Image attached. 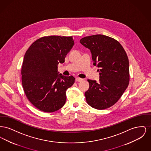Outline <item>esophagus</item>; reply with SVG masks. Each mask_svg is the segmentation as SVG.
Segmentation results:
<instances>
[{"label": "esophagus", "mask_w": 151, "mask_h": 151, "mask_svg": "<svg viewBox=\"0 0 151 151\" xmlns=\"http://www.w3.org/2000/svg\"><path fill=\"white\" fill-rule=\"evenodd\" d=\"M75 80H76V81H79V82H80V81H83V79H81V78H76Z\"/></svg>", "instance_id": "1"}]
</instances>
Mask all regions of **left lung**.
Returning <instances> with one entry per match:
<instances>
[{
	"label": "left lung",
	"mask_w": 151,
	"mask_h": 151,
	"mask_svg": "<svg viewBox=\"0 0 151 151\" xmlns=\"http://www.w3.org/2000/svg\"><path fill=\"white\" fill-rule=\"evenodd\" d=\"M80 42L90 50L93 65L100 68L99 82L88 79L86 102L96 109L109 108L120 99L129 85V62L126 52L119 42L104 35L85 37Z\"/></svg>",
	"instance_id": "1"
}]
</instances>
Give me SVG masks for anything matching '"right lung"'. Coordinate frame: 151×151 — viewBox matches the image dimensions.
Instances as JSON below:
<instances>
[{"instance_id": "obj_1", "label": "right lung", "mask_w": 151, "mask_h": 151, "mask_svg": "<svg viewBox=\"0 0 151 151\" xmlns=\"http://www.w3.org/2000/svg\"><path fill=\"white\" fill-rule=\"evenodd\" d=\"M73 45L72 37H43L26 51L22 66V86L28 100L39 110L52 113L65 105L66 91L75 79L59 74L58 65L65 62Z\"/></svg>"}]
</instances>
